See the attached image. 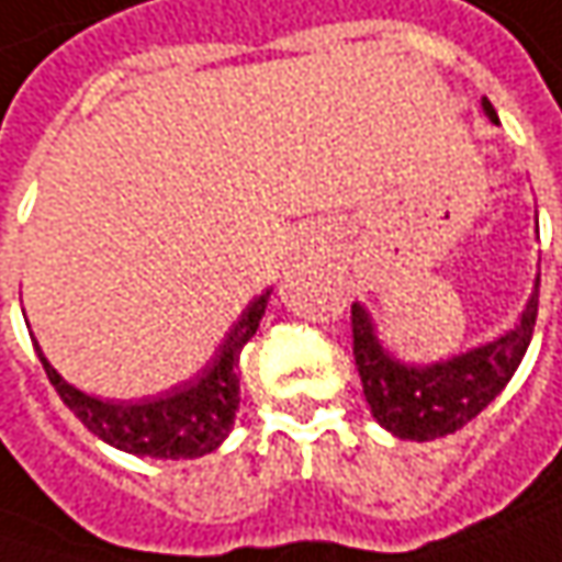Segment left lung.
I'll use <instances>...</instances> for the list:
<instances>
[{"label": "left lung", "instance_id": "8db88e82", "mask_svg": "<svg viewBox=\"0 0 562 562\" xmlns=\"http://www.w3.org/2000/svg\"><path fill=\"white\" fill-rule=\"evenodd\" d=\"M483 111L493 123H499L486 98ZM538 289L541 273L535 280V292L525 312L509 334L432 366H407L384 352L369 312L362 305H352V359L372 416L397 439L413 442L439 439L471 423L509 384L515 369L521 366V356L531 344L538 321Z\"/></svg>", "mask_w": 562, "mask_h": 562}]
</instances>
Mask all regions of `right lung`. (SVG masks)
Segmentation results:
<instances>
[{
    "mask_svg": "<svg viewBox=\"0 0 562 562\" xmlns=\"http://www.w3.org/2000/svg\"><path fill=\"white\" fill-rule=\"evenodd\" d=\"M270 289L250 302L238 324L228 330L225 344L218 347L215 359L190 381L175 384L171 391L143 401H98L72 387L63 379L41 347L34 344L44 372L63 397V404L82 419L85 426L104 439L108 446L130 451V454H149V458H200L210 454L225 442L232 432L235 413L241 404V384H238V359L241 349L260 327V317L267 312Z\"/></svg>",
    "mask_w": 562,
    "mask_h": 562,
    "instance_id": "obj_1",
    "label": "right lung"
}]
</instances>
